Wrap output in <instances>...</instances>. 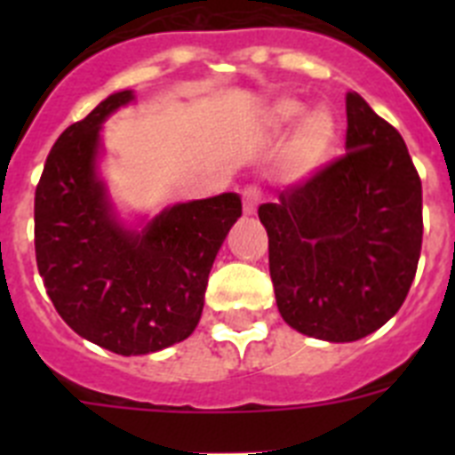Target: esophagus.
Returning <instances> with one entry per match:
<instances>
[{"label": "esophagus", "mask_w": 455, "mask_h": 455, "mask_svg": "<svg viewBox=\"0 0 455 455\" xmlns=\"http://www.w3.org/2000/svg\"><path fill=\"white\" fill-rule=\"evenodd\" d=\"M241 198H243V214L252 216L257 212V203H259V188L257 187H246L243 193H241Z\"/></svg>", "instance_id": "obj_1"}]
</instances>
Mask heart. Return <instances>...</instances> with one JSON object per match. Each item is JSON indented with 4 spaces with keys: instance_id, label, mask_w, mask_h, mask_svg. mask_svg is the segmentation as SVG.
Returning <instances> with one entry per match:
<instances>
[{
    "instance_id": "heart-1",
    "label": "heart",
    "mask_w": 455,
    "mask_h": 455,
    "mask_svg": "<svg viewBox=\"0 0 455 455\" xmlns=\"http://www.w3.org/2000/svg\"><path fill=\"white\" fill-rule=\"evenodd\" d=\"M293 128L284 148V172L291 180H307L331 162L339 140V124L328 108L307 111V104L293 98L275 100L267 111V124L273 134Z\"/></svg>"
}]
</instances>
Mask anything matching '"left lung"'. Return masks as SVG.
<instances>
[{"label":"left lung","mask_w":455,"mask_h":455,"mask_svg":"<svg viewBox=\"0 0 455 455\" xmlns=\"http://www.w3.org/2000/svg\"><path fill=\"white\" fill-rule=\"evenodd\" d=\"M347 155L259 207L275 303L323 341L376 332L403 305L421 252V180L392 124L347 92Z\"/></svg>","instance_id":"8db88e82"}]
</instances>
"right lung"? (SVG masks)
Wrapping results in <instances>:
<instances>
[{
	"label": "right lung",
	"instance_id": "right-lung-1",
	"mask_svg": "<svg viewBox=\"0 0 455 455\" xmlns=\"http://www.w3.org/2000/svg\"><path fill=\"white\" fill-rule=\"evenodd\" d=\"M134 91H118L70 124L36 187V262L56 312L84 339L118 355L184 341L198 325L216 252L241 216L236 193L120 219L100 175L102 124Z\"/></svg>",
	"mask_w": 455,
	"mask_h": 455
}]
</instances>
